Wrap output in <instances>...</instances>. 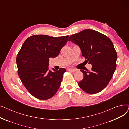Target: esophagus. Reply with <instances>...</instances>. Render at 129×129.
I'll use <instances>...</instances> for the list:
<instances>
[{"mask_svg":"<svg viewBox=\"0 0 129 129\" xmlns=\"http://www.w3.org/2000/svg\"><path fill=\"white\" fill-rule=\"evenodd\" d=\"M68 71H70V72H73L76 71V70L75 69H70V68H69V69H68Z\"/></svg>","mask_w":129,"mask_h":129,"instance_id":"1","label":"esophagus"}]
</instances>
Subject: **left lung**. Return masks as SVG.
<instances>
[{
    "instance_id": "obj_1",
    "label": "left lung",
    "mask_w": 129,
    "mask_h": 129,
    "mask_svg": "<svg viewBox=\"0 0 129 129\" xmlns=\"http://www.w3.org/2000/svg\"><path fill=\"white\" fill-rule=\"evenodd\" d=\"M69 41L80 46L82 56L92 65V70H81L83 80L80 87L87 93H98L108 85L116 67L117 53L110 39L103 34L85 29L71 35Z\"/></svg>"
}]
</instances>
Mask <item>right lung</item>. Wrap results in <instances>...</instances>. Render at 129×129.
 <instances>
[{
  "label": "right lung",
  "mask_w": 129,
  "mask_h": 129,
  "mask_svg": "<svg viewBox=\"0 0 129 129\" xmlns=\"http://www.w3.org/2000/svg\"><path fill=\"white\" fill-rule=\"evenodd\" d=\"M69 35L54 37L34 35L28 38L16 57L18 74L29 93L38 99L47 100L56 93L66 69L49 70V58L56 57Z\"/></svg>",
  "instance_id": "obj_1"
}]
</instances>
